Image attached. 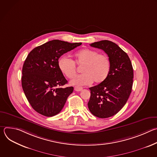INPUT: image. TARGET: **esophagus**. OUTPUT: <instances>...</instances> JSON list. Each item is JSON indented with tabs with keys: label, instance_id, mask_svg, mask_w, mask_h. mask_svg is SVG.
Returning a JSON list of instances; mask_svg holds the SVG:
<instances>
[{
	"label": "esophagus",
	"instance_id": "obj_1",
	"mask_svg": "<svg viewBox=\"0 0 157 157\" xmlns=\"http://www.w3.org/2000/svg\"><path fill=\"white\" fill-rule=\"evenodd\" d=\"M74 89H75V91L79 92V91H82V87H78V86H75V87H74Z\"/></svg>",
	"mask_w": 157,
	"mask_h": 157
}]
</instances>
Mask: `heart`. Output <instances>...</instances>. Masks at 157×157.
I'll return each instance as SVG.
<instances>
[{
  "label": "heart",
  "mask_w": 157,
  "mask_h": 157,
  "mask_svg": "<svg viewBox=\"0 0 157 157\" xmlns=\"http://www.w3.org/2000/svg\"><path fill=\"white\" fill-rule=\"evenodd\" d=\"M74 61L66 56L61 57L58 61V68L68 78H72L76 73V65L82 66V73L75 76L70 83L76 86L91 84L93 81L99 84L103 82L108 76L110 70V62L109 57L97 51L91 49H82L76 52Z\"/></svg>",
  "instance_id": "1"
}]
</instances>
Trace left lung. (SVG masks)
Returning <instances> with one entry per match:
<instances>
[{
  "instance_id": "left-lung-1",
  "label": "left lung",
  "mask_w": 157,
  "mask_h": 157,
  "mask_svg": "<svg viewBox=\"0 0 157 157\" xmlns=\"http://www.w3.org/2000/svg\"><path fill=\"white\" fill-rule=\"evenodd\" d=\"M90 46L104 51L110 59V70L103 82L89 88L91 96L87 105L94 116L108 118L116 115L129 98L133 85V67L127 54L113 41L101 40Z\"/></svg>"
}]
</instances>
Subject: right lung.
I'll return each instance as SVG.
<instances>
[{"mask_svg": "<svg viewBox=\"0 0 157 157\" xmlns=\"http://www.w3.org/2000/svg\"><path fill=\"white\" fill-rule=\"evenodd\" d=\"M81 43L53 40L32 50L22 68L21 86L32 108L38 113L52 117L59 113L73 87H62L68 82L58 68V59Z\"/></svg>", "mask_w": 157, "mask_h": 157, "instance_id": "right-lung-1", "label": "right lung"}]
</instances>
